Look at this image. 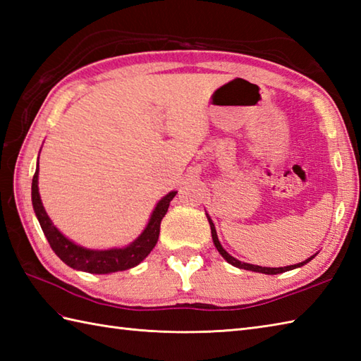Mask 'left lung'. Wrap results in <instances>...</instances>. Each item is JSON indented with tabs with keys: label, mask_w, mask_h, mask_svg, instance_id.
<instances>
[{
	"label": "left lung",
	"mask_w": 361,
	"mask_h": 361,
	"mask_svg": "<svg viewBox=\"0 0 361 361\" xmlns=\"http://www.w3.org/2000/svg\"><path fill=\"white\" fill-rule=\"evenodd\" d=\"M206 217H208V221L211 225V234H212V240H214V245H216L217 251L221 255V257H224L228 264H231L237 268H243V270H250V271H256V273H264V274H278V273H286V271H290V270H295V268L298 267H302L307 262H310V260L315 257V256H310L307 260H304V262H299V264H295V265H287V267H279V268H271V267H259V265H252V264H245V262H240V260H237L235 257H233L231 255H228V252L225 251V248L221 247V243L219 242V237H217V231H216V226H214L211 217L206 214Z\"/></svg>",
	"instance_id": "obj_1"
}]
</instances>
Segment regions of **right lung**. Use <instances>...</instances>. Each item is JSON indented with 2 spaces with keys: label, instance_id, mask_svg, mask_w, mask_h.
Segmentation results:
<instances>
[{
  "label": "right lung",
  "instance_id": "obj_1",
  "mask_svg": "<svg viewBox=\"0 0 361 361\" xmlns=\"http://www.w3.org/2000/svg\"><path fill=\"white\" fill-rule=\"evenodd\" d=\"M176 195L175 190L169 192L161 198L153 209L147 226L144 228L141 235L124 248H111V250H90L75 245L68 237H65L59 229L54 226L51 219L46 214L40 192H38V161L37 169L32 178V206L35 216L40 221V226L48 239L52 251L63 260V262L74 268V270L93 273V274H109L114 271H124L133 268L150 255L155 248L159 237L161 220L166 216L172 198Z\"/></svg>",
  "mask_w": 361,
  "mask_h": 361
}]
</instances>
